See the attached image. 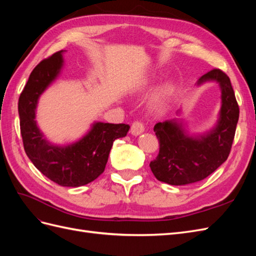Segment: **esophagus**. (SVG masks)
I'll return each mask as SVG.
<instances>
[{
    "mask_svg": "<svg viewBox=\"0 0 256 256\" xmlns=\"http://www.w3.org/2000/svg\"><path fill=\"white\" fill-rule=\"evenodd\" d=\"M144 130H145L144 124L141 120H136L132 124V126H131L130 132H131V134H134V136H138V134H141L142 132H144Z\"/></svg>",
    "mask_w": 256,
    "mask_h": 256,
    "instance_id": "obj_1",
    "label": "esophagus"
}]
</instances>
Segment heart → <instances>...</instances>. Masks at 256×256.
Listing matches in <instances>:
<instances>
[{
	"instance_id": "1",
	"label": "heart",
	"mask_w": 256,
	"mask_h": 256,
	"mask_svg": "<svg viewBox=\"0 0 256 256\" xmlns=\"http://www.w3.org/2000/svg\"><path fill=\"white\" fill-rule=\"evenodd\" d=\"M172 94V86L171 85H164V88H161L157 92L156 95L152 97V108L154 110L159 111L162 110L164 108L168 99L170 95Z\"/></svg>"
}]
</instances>
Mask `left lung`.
Wrapping results in <instances>:
<instances>
[{
    "mask_svg": "<svg viewBox=\"0 0 256 256\" xmlns=\"http://www.w3.org/2000/svg\"><path fill=\"white\" fill-rule=\"evenodd\" d=\"M216 81L220 84L222 106L216 127L204 136H189L177 120L157 122L154 127L159 141V154L150 166L158 180L184 186L203 180L214 172L230 152L239 106L228 74L212 69L198 79V84Z\"/></svg>",
    "mask_w": 256,
    "mask_h": 256,
    "instance_id": "8db88e82",
    "label": "left lung"
}]
</instances>
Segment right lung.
Returning <instances> with one entry per match:
<instances>
[{"mask_svg": "<svg viewBox=\"0 0 256 256\" xmlns=\"http://www.w3.org/2000/svg\"><path fill=\"white\" fill-rule=\"evenodd\" d=\"M63 52L42 60L30 72L19 97L20 131L24 150L36 168L63 187H80L104 173L113 142L126 136L130 126L98 122L74 144L58 146L46 140L36 125L35 111L38 98L60 72Z\"/></svg>", "mask_w": 256, "mask_h": 256, "instance_id": "obj_1", "label": "right lung"}]
</instances>
